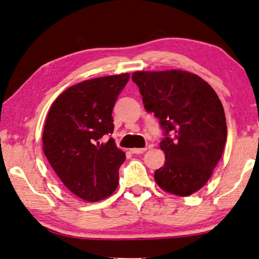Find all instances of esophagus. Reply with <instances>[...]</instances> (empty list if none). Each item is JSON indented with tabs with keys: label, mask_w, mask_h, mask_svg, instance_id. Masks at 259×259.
<instances>
[{
	"label": "esophagus",
	"mask_w": 259,
	"mask_h": 259,
	"mask_svg": "<svg viewBox=\"0 0 259 259\" xmlns=\"http://www.w3.org/2000/svg\"><path fill=\"white\" fill-rule=\"evenodd\" d=\"M146 150H147V148H133L131 149V153L133 154H143V153H145Z\"/></svg>",
	"instance_id": "34e87169"
}]
</instances>
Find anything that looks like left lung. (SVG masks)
Masks as SVG:
<instances>
[{
  "mask_svg": "<svg viewBox=\"0 0 259 259\" xmlns=\"http://www.w3.org/2000/svg\"><path fill=\"white\" fill-rule=\"evenodd\" d=\"M145 110L158 117L165 154L163 167L154 178L163 190L186 197L208 181L227 143V121L218 94L197 74L168 71H137Z\"/></svg>",
  "mask_w": 259,
  "mask_h": 259,
  "instance_id": "8db88e82",
  "label": "left lung"
}]
</instances>
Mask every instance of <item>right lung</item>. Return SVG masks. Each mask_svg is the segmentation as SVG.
Returning a JSON list of instances; mask_svg holds the SVG:
<instances>
[{
	"instance_id": "right-lung-1",
	"label": "right lung",
	"mask_w": 259,
	"mask_h": 259,
	"mask_svg": "<svg viewBox=\"0 0 259 259\" xmlns=\"http://www.w3.org/2000/svg\"><path fill=\"white\" fill-rule=\"evenodd\" d=\"M129 73L89 79L69 87L52 104L43 131L46 158L68 189L86 201L109 197L119 185L125 154L113 138L112 111Z\"/></svg>"
}]
</instances>
